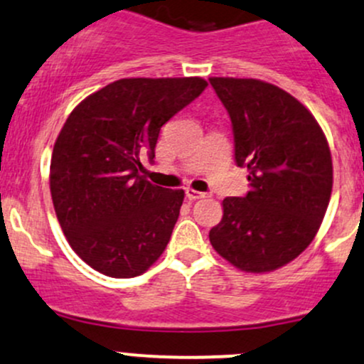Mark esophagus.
Masks as SVG:
<instances>
[{
  "mask_svg": "<svg viewBox=\"0 0 364 364\" xmlns=\"http://www.w3.org/2000/svg\"><path fill=\"white\" fill-rule=\"evenodd\" d=\"M186 198L189 201H196V200H201V198H205V193H200V191H194V189H186Z\"/></svg>",
  "mask_w": 364,
  "mask_h": 364,
  "instance_id": "34e87169",
  "label": "esophagus"
}]
</instances>
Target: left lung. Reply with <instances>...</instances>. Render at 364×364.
<instances>
[{"label":"left lung","instance_id":"left-lung-1","mask_svg":"<svg viewBox=\"0 0 364 364\" xmlns=\"http://www.w3.org/2000/svg\"><path fill=\"white\" fill-rule=\"evenodd\" d=\"M233 124L235 161L249 170V193L223 201L210 243L228 263L266 273L312 243L328 210L333 161L309 108L256 78H208Z\"/></svg>","mask_w":364,"mask_h":364}]
</instances>
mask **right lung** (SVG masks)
I'll use <instances>...</instances> for the list:
<instances>
[{
	"mask_svg": "<svg viewBox=\"0 0 364 364\" xmlns=\"http://www.w3.org/2000/svg\"><path fill=\"white\" fill-rule=\"evenodd\" d=\"M207 85L200 77L121 78L66 119L52 151V203L71 249L96 272L131 279L166 249L183 191L149 182L140 159H154L161 127Z\"/></svg>",
	"mask_w": 364,
	"mask_h": 364,
	"instance_id": "add662e5",
	"label": "right lung"
}]
</instances>
